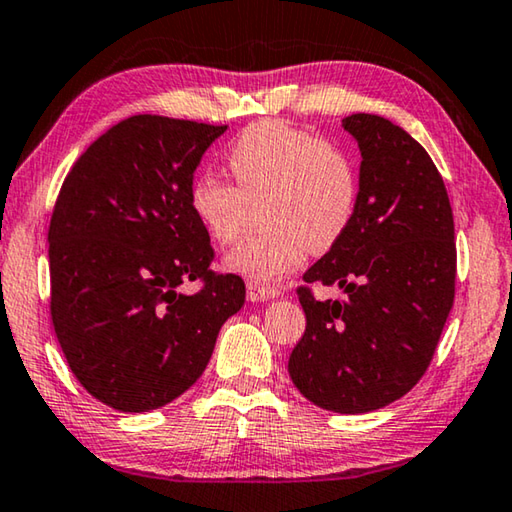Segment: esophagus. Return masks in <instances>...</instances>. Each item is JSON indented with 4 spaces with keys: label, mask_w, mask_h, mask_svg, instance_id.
Returning a JSON list of instances; mask_svg holds the SVG:
<instances>
[{
    "label": "esophagus",
    "mask_w": 512,
    "mask_h": 512,
    "mask_svg": "<svg viewBox=\"0 0 512 512\" xmlns=\"http://www.w3.org/2000/svg\"><path fill=\"white\" fill-rule=\"evenodd\" d=\"M280 294H282V287L271 285V282H255V280L248 282V300H253V303L278 298Z\"/></svg>",
    "instance_id": "1"
}]
</instances>
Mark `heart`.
Returning <instances> with one entry per match:
<instances>
[{
	"label": "heart",
	"instance_id": "b5f03b06",
	"mask_svg": "<svg viewBox=\"0 0 512 512\" xmlns=\"http://www.w3.org/2000/svg\"><path fill=\"white\" fill-rule=\"evenodd\" d=\"M237 184L202 173L191 186V209L216 241H237L264 202L269 225L239 243L227 266L269 282L303 262L307 250L326 253L344 239L360 198L351 152L312 129L285 120H257L227 150Z\"/></svg>",
	"mask_w": 512,
	"mask_h": 512
}]
</instances>
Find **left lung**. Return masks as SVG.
<instances>
[{"label":"left lung","instance_id":"1","mask_svg":"<svg viewBox=\"0 0 512 512\" xmlns=\"http://www.w3.org/2000/svg\"><path fill=\"white\" fill-rule=\"evenodd\" d=\"M344 129L362 152L358 209L296 289L307 326L289 376L319 408L360 415L408 394L431 364L456 296V232L440 170L405 129L371 113ZM316 284L347 298L319 301Z\"/></svg>","mask_w":512,"mask_h":512}]
</instances>
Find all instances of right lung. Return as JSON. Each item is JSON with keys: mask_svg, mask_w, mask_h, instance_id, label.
<instances>
[{"mask_svg": "<svg viewBox=\"0 0 512 512\" xmlns=\"http://www.w3.org/2000/svg\"><path fill=\"white\" fill-rule=\"evenodd\" d=\"M227 129L139 113L88 145L56 198L50 312L70 371L97 401L148 412L205 371L246 285L212 271L191 209L193 170ZM198 279L186 297L176 287Z\"/></svg>", "mask_w": 512, "mask_h": 512, "instance_id": "1", "label": "right lung"}]
</instances>
